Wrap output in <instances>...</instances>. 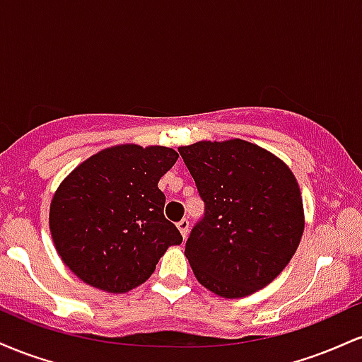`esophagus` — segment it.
<instances>
[{
  "label": "esophagus",
  "instance_id": "obj_1",
  "mask_svg": "<svg viewBox=\"0 0 362 362\" xmlns=\"http://www.w3.org/2000/svg\"><path fill=\"white\" fill-rule=\"evenodd\" d=\"M177 226H178V230H180V233H182V236H185L189 235V219H180V221L177 223Z\"/></svg>",
  "mask_w": 362,
  "mask_h": 362
}]
</instances>
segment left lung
I'll return each instance as SVG.
<instances>
[{"label":"left lung","mask_w":362,"mask_h":362,"mask_svg":"<svg viewBox=\"0 0 362 362\" xmlns=\"http://www.w3.org/2000/svg\"><path fill=\"white\" fill-rule=\"evenodd\" d=\"M204 201L185 257L204 288L242 298L276 279L300 245V187L284 163L242 139L178 148Z\"/></svg>","instance_id":"left-lung-1"}]
</instances>
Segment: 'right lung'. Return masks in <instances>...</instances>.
Masks as SVG:
<instances>
[{
	"label": "right lung",
	"mask_w": 362,
	"mask_h": 362,
	"mask_svg": "<svg viewBox=\"0 0 362 362\" xmlns=\"http://www.w3.org/2000/svg\"><path fill=\"white\" fill-rule=\"evenodd\" d=\"M177 158L172 148L122 144L88 158L62 182L51 202V235L83 282L126 293L151 276L168 247L182 243L158 189Z\"/></svg>",
	"instance_id": "add662e5"
}]
</instances>
